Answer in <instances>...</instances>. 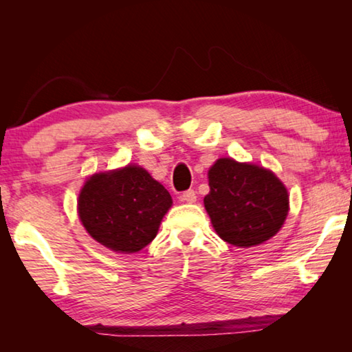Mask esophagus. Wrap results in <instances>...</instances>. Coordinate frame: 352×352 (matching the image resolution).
<instances>
[{
    "label": "esophagus",
    "mask_w": 352,
    "mask_h": 352,
    "mask_svg": "<svg viewBox=\"0 0 352 352\" xmlns=\"http://www.w3.org/2000/svg\"><path fill=\"white\" fill-rule=\"evenodd\" d=\"M180 200L182 201H186V204H194V201L197 200V195H195L194 189H188V190H184V192L180 195Z\"/></svg>",
    "instance_id": "1"
}]
</instances>
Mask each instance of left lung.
I'll return each instance as SVG.
<instances>
[{
    "label": "left lung",
    "mask_w": 352,
    "mask_h": 352,
    "mask_svg": "<svg viewBox=\"0 0 352 352\" xmlns=\"http://www.w3.org/2000/svg\"><path fill=\"white\" fill-rule=\"evenodd\" d=\"M205 208L216 233L236 247L269 241L289 211V195L273 172L256 164L220 158L208 172Z\"/></svg>",
    "instance_id": "obj_1"
}]
</instances>
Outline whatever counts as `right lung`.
Returning a JSON list of instances; mask_svg holds the SVG:
<instances>
[{
    "label": "right lung",
    "mask_w": 352,
    "mask_h": 352,
    "mask_svg": "<svg viewBox=\"0 0 352 352\" xmlns=\"http://www.w3.org/2000/svg\"><path fill=\"white\" fill-rule=\"evenodd\" d=\"M172 205L163 184L147 170L127 166L96 174L79 195V217L93 239L119 253H136L157 236Z\"/></svg>",
    "instance_id": "right-lung-1"
}]
</instances>
